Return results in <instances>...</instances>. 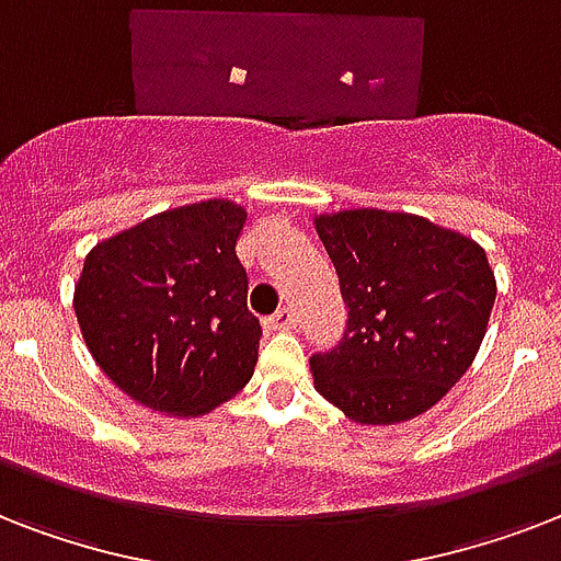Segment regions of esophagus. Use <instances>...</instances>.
<instances>
[{
	"instance_id": "esophagus-1",
	"label": "esophagus",
	"mask_w": 561,
	"mask_h": 561,
	"mask_svg": "<svg viewBox=\"0 0 561 561\" xmlns=\"http://www.w3.org/2000/svg\"><path fill=\"white\" fill-rule=\"evenodd\" d=\"M264 325H267V332H290L297 325V317L290 308H279L276 314L264 320Z\"/></svg>"
}]
</instances>
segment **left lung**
Returning a JSON list of instances; mask_svg holds the SVG:
<instances>
[{
    "label": "left lung",
    "mask_w": 561,
    "mask_h": 561,
    "mask_svg": "<svg viewBox=\"0 0 561 561\" xmlns=\"http://www.w3.org/2000/svg\"><path fill=\"white\" fill-rule=\"evenodd\" d=\"M350 320L311 355L317 392L360 425L434 408L478 355L495 306L483 247L404 211L346 209L317 218Z\"/></svg>",
    "instance_id": "1"
}]
</instances>
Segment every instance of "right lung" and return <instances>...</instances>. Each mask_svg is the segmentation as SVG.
Returning <instances> with one entry per match:
<instances>
[{"label": "right lung", "instance_id": "right-lung-1", "mask_svg": "<svg viewBox=\"0 0 561 561\" xmlns=\"http://www.w3.org/2000/svg\"><path fill=\"white\" fill-rule=\"evenodd\" d=\"M247 211L229 201L153 215L92 247L75 314L92 358L145 408L209 413L255 369L262 325L247 308L236 244Z\"/></svg>", "mask_w": 561, "mask_h": 561}]
</instances>
